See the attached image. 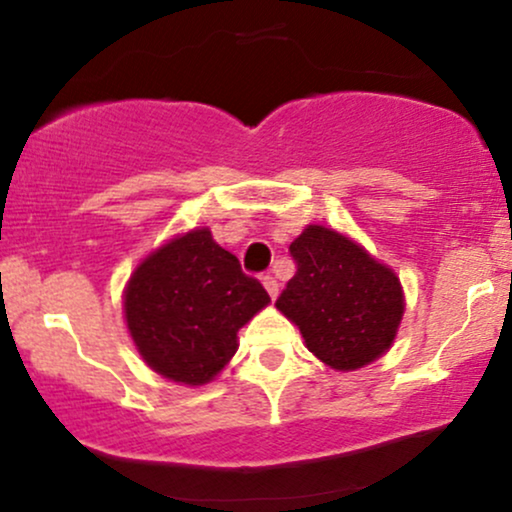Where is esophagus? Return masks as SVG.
Here are the masks:
<instances>
[{"label":"esophagus","instance_id":"obj_1","mask_svg":"<svg viewBox=\"0 0 512 512\" xmlns=\"http://www.w3.org/2000/svg\"><path fill=\"white\" fill-rule=\"evenodd\" d=\"M262 284H264V289H267V293L272 296V301H274V298L279 296V281H276L272 274H267V276H262Z\"/></svg>","mask_w":512,"mask_h":512}]
</instances>
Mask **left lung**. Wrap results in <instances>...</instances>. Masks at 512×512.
Here are the masks:
<instances>
[{
	"label": "left lung",
	"instance_id": "obj_1",
	"mask_svg": "<svg viewBox=\"0 0 512 512\" xmlns=\"http://www.w3.org/2000/svg\"><path fill=\"white\" fill-rule=\"evenodd\" d=\"M296 274L276 298L308 351L334 370L373 363L395 342L404 315L399 276L334 228L308 226L291 243Z\"/></svg>",
	"mask_w": 512,
	"mask_h": 512
}]
</instances>
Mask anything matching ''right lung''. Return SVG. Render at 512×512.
<instances>
[{
    "label": "right lung",
    "instance_id": "obj_1",
    "mask_svg": "<svg viewBox=\"0 0 512 512\" xmlns=\"http://www.w3.org/2000/svg\"><path fill=\"white\" fill-rule=\"evenodd\" d=\"M269 303L209 228L168 240L134 269L125 320L144 363L182 385H204L238 351V330Z\"/></svg>",
    "mask_w": 512,
    "mask_h": 512
}]
</instances>
